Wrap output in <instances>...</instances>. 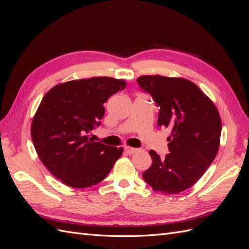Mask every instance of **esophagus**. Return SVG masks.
<instances>
[{
	"mask_svg": "<svg viewBox=\"0 0 249 249\" xmlns=\"http://www.w3.org/2000/svg\"><path fill=\"white\" fill-rule=\"evenodd\" d=\"M137 148H135V147H130V146H124V152L126 153V154H129V155H132V154H134V153H136L137 152Z\"/></svg>",
	"mask_w": 249,
	"mask_h": 249,
	"instance_id": "34e87169",
	"label": "esophagus"
}]
</instances>
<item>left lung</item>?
I'll return each instance as SVG.
<instances>
[{
	"instance_id": "8db88e82",
	"label": "left lung",
	"mask_w": 249,
	"mask_h": 249,
	"mask_svg": "<svg viewBox=\"0 0 249 249\" xmlns=\"http://www.w3.org/2000/svg\"><path fill=\"white\" fill-rule=\"evenodd\" d=\"M143 91L160 108L158 126L171 130L165 158L149 150L153 164L142 173L155 191L176 194L193 186L215 159L219 148L221 119L215 105L186 79L141 76Z\"/></svg>"
}]
</instances>
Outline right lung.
<instances>
[{
	"mask_svg": "<svg viewBox=\"0 0 249 249\" xmlns=\"http://www.w3.org/2000/svg\"><path fill=\"white\" fill-rule=\"evenodd\" d=\"M125 88L110 77L73 80L56 85L43 96L31 126L33 144L44 166L72 188L93 186L108 176L123 148L93 141L89 133L100 126L103 105Z\"/></svg>",
	"mask_w": 249,
	"mask_h": 249,
	"instance_id": "right-lung-1",
	"label": "right lung"
}]
</instances>
